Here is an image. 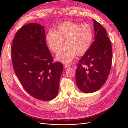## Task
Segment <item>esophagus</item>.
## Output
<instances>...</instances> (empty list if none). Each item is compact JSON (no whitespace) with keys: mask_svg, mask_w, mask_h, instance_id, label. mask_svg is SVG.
<instances>
[{"mask_svg":"<svg viewBox=\"0 0 128 128\" xmlns=\"http://www.w3.org/2000/svg\"><path fill=\"white\" fill-rule=\"evenodd\" d=\"M69 67H70V65L68 64H64V68H68Z\"/></svg>","mask_w":128,"mask_h":128,"instance_id":"esophagus-1","label":"esophagus"}]
</instances>
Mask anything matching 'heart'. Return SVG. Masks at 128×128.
I'll return each instance as SVG.
<instances>
[{"mask_svg":"<svg viewBox=\"0 0 128 128\" xmlns=\"http://www.w3.org/2000/svg\"><path fill=\"white\" fill-rule=\"evenodd\" d=\"M93 39V32L90 25L80 24L66 22L59 24L55 32L49 31L46 36L48 44L54 53H57L64 44L66 46L59 51L56 60L64 63L73 60L76 54H84L90 48Z\"/></svg>","mask_w":128,"mask_h":128,"instance_id":"b5f03b06","label":"heart"}]
</instances>
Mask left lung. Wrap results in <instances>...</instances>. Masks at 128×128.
<instances>
[{
    "mask_svg": "<svg viewBox=\"0 0 128 128\" xmlns=\"http://www.w3.org/2000/svg\"><path fill=\"white\" fill-rule=\"evenodd\" d=\"M95 38L93 43L80 60L76 70V82L85 93L94 92L104 84L111 68V42L106 29L93 19Z\"/></svg>",
    "mask_w": 128,
    "mask_h": 128,
    "instance_id": "8db88e82",
    "label": "left lung"
}]
</instances>
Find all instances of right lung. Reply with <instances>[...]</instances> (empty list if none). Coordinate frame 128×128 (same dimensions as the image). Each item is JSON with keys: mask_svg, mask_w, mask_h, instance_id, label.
Here are the masks:
<instances>
[{"mask_svg": "<svg viewBox=\"0 0 128 128\" xmlns=\"http://www.w3.org/2000/svg\"><path fill=\"white\" fill-rule=\"evenodd\" d=\"M11 55L16 75L29 94L43 101L56 97L64 67L60 62H53L44 26L31 23L19 28L13 39Z\"/></svg>", "mask_w": 128, "mask_h": 128, "instance_id": "obj_1", "label": "right lung"}]
</instances>
